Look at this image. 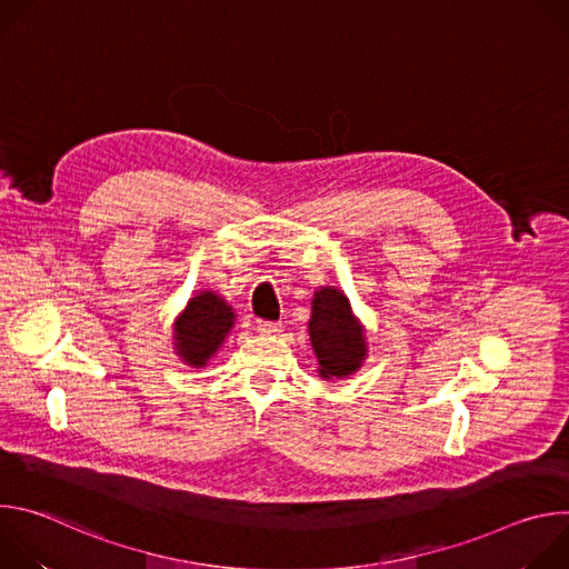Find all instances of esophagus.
Returning a JSON list of instances; mask_svg holds the SVG:
<instances>
[{"mask_svg": "<svg viewBox=\"0 0 569 569\" xmlns=\"http://www.w3.org/2000/svg\"><path fill=\"white\" fill-rule=\"evenodd\" d=\"M257 329L263 336H277V333L283 331V323L281 321H270V319H259L257 321Z\"/></svg>", "mask_w": 569, "mask_h": 569, "instance_id": "esophagus-1", "label": "esophagus"}]
</instances>
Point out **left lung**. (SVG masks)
Returning <instances> with one entry per match:
<instances>
[{
  "mask_svg": "<svg viewBox=\"0 0 569 569\" xmlns=\"http://www.w3.org/2000/svg\"><path fill=\"white\" fill-rule=\"evenodd\" d=\"M308 331L323 378L349 376L365 360L362 329L351 315L349 299L340 290L323 288L315 292Z\"/></svg>",
  "mask_w": 569,
  "mask_h": 569,
  "instance_id": "obj_1",
  "label": "left lung"
}]
</instances>
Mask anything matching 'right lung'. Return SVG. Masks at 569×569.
I'll use <instances>...</instances> for the list:
<instances>
[{
	"mask_svg": "<svg viewBox=\"0 0 569 569\" xmlns=\"http://www.w3.org/2000/svg\"><path fill=\"white\" fill-rule=\"evenodd\" d=\"M233 323L231 308L213 292H200L193 297L178 321L176 340L180 356L193 367L207 365V360L222 345Z\"/></svg>",
	"mask_w": 569,
	"mask_h": 569,
	"instance_id": "right-lung-1",
	"label": "right lung"
}]
</instances>
